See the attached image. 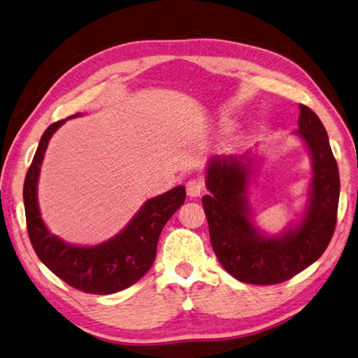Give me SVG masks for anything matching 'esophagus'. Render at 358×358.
I'll return each instance as SVG.
<instances>
[{"mask_svg":"<svg viewBox=\"0 0 358 358\" xmlns=\"http://www.w3.org/2000/svg\"><path fill=\"white\" fill-rule=\"evenodd\" d=\"M187 194L189 196V197H197V196H201V193H202V189H203V182L201 180V179H189L188 182H187Z\"/></svg>","mask_w":358,"mask_h":358,"instance_id":"1","label":"esophagus"}]
</instances>
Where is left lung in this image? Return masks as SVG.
I'll return each instance as SVG.
<instances>
[{
    "mask_svg": "<svg viewBox=\"0 0 358 358\" xmlns=\"http://www.w3.org/2000/svg\"><path fill=\"white\" fill-rule=\"evenodd\" d=\"M299 136L313 159L311 197L301 224L282 236L266 237L250 219L246 185L250 157H213L202 197L210 239L217 260L237 280L274 285L313 265L328 248L337 224L340 178L327 130L311 108L300 104Z\"/></svg>",
    "mask_w": 358,
    "mask_h": 358,
    "instance_id": "1",
    "label": "left lung"
}]
</instances>
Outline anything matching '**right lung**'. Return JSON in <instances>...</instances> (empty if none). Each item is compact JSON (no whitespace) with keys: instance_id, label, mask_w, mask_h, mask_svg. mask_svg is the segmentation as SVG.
I'll use <instances>...</instances> for the list:
<instances>
[{"instance_id":"obj_1","label":"right lung","mask_w":358,"mask_h":358,"mask_svg":"<svg viewBox=\"0 0 358 358\" xmlns=\"http://www.w3.org/2000/svg\"><path fill=\"white\" fill-rule=\"evenodd\" d=\"M67 119L47 127L24 180L22 197L29 239L39 260L70 287L99 296L113 294L131 287L152 268L162 228L185 202L187 193L185 188L179 185L148 199L130 224L104 243L75 246L62 242L44 225L38 208L36 185L52 134Z\"/></svg>"}]
</instances>
